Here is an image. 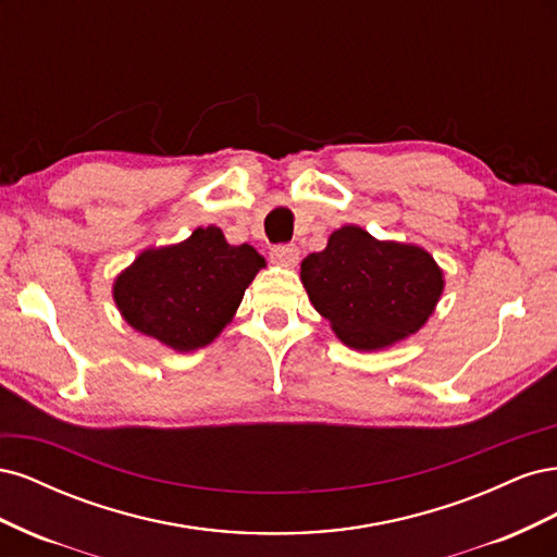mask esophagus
<instances>
[{
  "instance_id": "obj_1",
  "label": "esophagus",
  "mask_w": 557,
  "mask_h": 557,
  "mask_svg": "<svg viewBox=\"0 0 557 557\" xmlns=\"http://www.w3.org/2000/svg\"><path fill=\"white\" fill-rule=\"evenodd\" d=\"M272 262L281 267H295L299 262V248L297 246H278L272 250Z\"/></svg>"
}]
</instances>
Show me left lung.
Returning <instances> with one entry per match:
<instances>
[{
  "label": "left lung",
  "instance_id": "8db88e82",
  "mask_svg": "<svg viewBox=\"0 0 557 557\" xmlns=\"http://www.w3.org/2000/svg\"><path fill=\"white\" fill-rule=\"evenodd\" d=\"M313 309L356 350H383L428 323L444 293V269L425 248L376 239L358 225L334 230L301 260Z\"/></svg>",
  "mask_w": 557,
  "mask_h": 557
}]
</instances>
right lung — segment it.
Wrapping results in <instances>:
<instances>
[{
	"mask_svg": "<svg viewBox=\"0 0 557 557\" xmlns=\"http://www.w3.org/2000/svg\"><path fill=\"white\" fill-rule=\"evenodd\" d=\"M264 264L252 246L227 244L221 227H197L178 244L141 250L115 276L113 301L132 330L190 352L232 323Z\"/></svg>",
	"mask_w": 557,
	"mask_h": 557,
	"instance_id": "right-lung-1",
	"label": "right lung"
}]
</instances>
